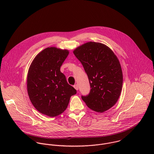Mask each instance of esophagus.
I'll return each instance as SVG.
<instances>
[{"label": "esophagus", "instance_id": "1", "mask_svg": "<svg viewBox=\"0 0 154 154\" xmlns=\"http://www.w3.org/2000/svg\"><path fill=\"white\" fill-rule=\"evenodd\" d=\"M73 87L75 88V89H76V90H78V84H75V85L73 86Z\"/></svg>", "mask_w": 154, "mask_h": 154}]
</instances>
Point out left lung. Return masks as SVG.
<instances>
[{
    "label": "left lung",
    "instance_id": "left-lung-1",
    "mask_svg": "<svg viewBox=\"0 0 154 154\" xmlns=\"http://www.w3.org/2000/svg\"><path fill=\"white\" fill-rule=\"evenodd\" d=\"M88 75L91 90L81 98L91 110L103 112L117 101L122 91L123 73L119 59L109 47L88 42L74 51Z\"/></svg>",
    "mask_w": 154,
    "mask_h": 154
}]
</instances>
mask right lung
Instances as JSON below:
<instances>
[{
  "label": "right lung",
  "instance_id": "add662e5",
  "mask_svg": "<svg viewBox=\"0 0 154 154\" xmlns=\"http://www.w3.org/2000/svg\"><path fill=\"white\" fill-rule=\"evenodd\" d=\"M69 51L48 47L38 53L29 66L27 91L31 102L42 114L55 117L66 110L76 90L60 72Z\"/></svg>",
  "mask_w": 154,
  "mask_h": 154
}]
</instances>
